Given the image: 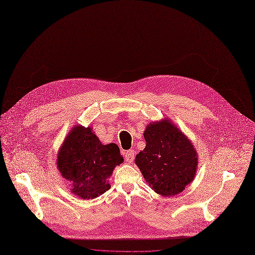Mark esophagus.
Here are the masks:
<instances>
[{
    "instance_id": "esophagus-1",
    "label": "esophagus",
    "mask_w": 255,
    "mask_h": 255,
    "mask_svg": "<svg viewBox=\"0 0 255 255\" xmlns=\"http://www.w3.org/2000/svg\"><path fill=\"white\" fill-rule=\"evenodd\" d=\"M134 156H135V152H134L133 149L127 150V151L125 152V154H124V157H125L127 163H132L133 159H134Z\"/></svg>"
}]
</instances>
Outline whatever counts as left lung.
Instances as JSON below:
<instances>
[{
    "instance_id": "left-lung-1",
    "label": "left lung",
    "mask_w": 255,
    "mask_h": 255,
    "mask_svg": "<svg viewBox=\"0 0 255 255\" xmlns=\"http://www.w3.org/2000/svg\"><path fill=\"white\" fill-rule=\"evenodd\" d=\"M146 145L135 164L157 194L173 196L190 184L197 170V152L186 135L169 119L149 123L143 133Z\"/></svg>"
}]
</instances>
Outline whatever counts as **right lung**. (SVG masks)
Instances as JSON below:
<instances>
[{
    "label": "right lung",
    "mask_w": 255,
    "mask_h": 255,
    "mask_svg": "<svg viewBox=\"0 0 255 255\" xmlns=\"http://www.w3.org/2000/svg\"><path fill=\"white\" fill-rule=\"evenodd\" d=\"M57 167L73 194L92 199L111 188L109 178L123 156L116 143L102 144L91 127L76 125L68 133L57 156Z\"/></svg>",
    "instance_id": "right-lung-1"
}]
</instances>
